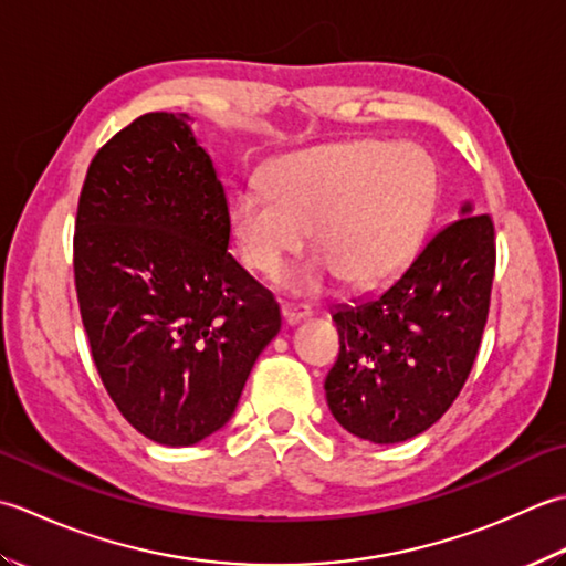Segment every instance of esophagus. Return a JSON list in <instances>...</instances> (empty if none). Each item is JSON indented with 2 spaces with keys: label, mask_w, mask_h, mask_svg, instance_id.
Here are the masks:
<instances>
[{
  "label": "esophagus",
  "mask_w": 566,
  "mask_h": 566,
  "mask_svg": "<svg viewBox=\"0 0 566 566\" xmlns=\"http://www.w3.org/2000/svg\"><path fill=\"white\" fill-rule=\"evenodd\" d=\"M281 317H283V325L293 327L297 322H303L310 317V310L307 307H300V305H283L281 307Z\"/></svg>",
  "instance_id": "1"
}]
</instances>
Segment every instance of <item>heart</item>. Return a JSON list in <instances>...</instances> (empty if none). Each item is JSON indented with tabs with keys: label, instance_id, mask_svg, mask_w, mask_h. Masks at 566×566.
Masks as SVG:
<instances>
[{
	"label": "heart",
	"instance_id": "heart-1",
	"mask_svg": "<svg viewBox=\"0 0 566 566\" xmlns=\"http://www.w3.org/2000/svg\"><path fill=\"white\" fill-rule=\"evenodd\" d=\"M434 202V166L420 146L349 142L307 148L266 170L232 205L241 261L275 279L303 249L317 259L291 275L295 291H317L329 275L364 291L394 279L418 251Z\"/></svg>",
	"mask_w": 566,
	"mask_h": 566
}]
</instances>
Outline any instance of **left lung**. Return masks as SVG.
<instances>
[{
    "label": "left lung",
    "mask_w": 566,
    "mask_h": 566,
    "mask_svg": "<svg viewBox=\"0 0 566 566\" xmlns=\"http://www.w3.org/2000/svg\"><path fill=\"white\" fill-rule=\"evenodd\" d=\"M384 291L334 310L337 364L327 406L344 430L406 442L442 418L464 388L486 327L495 271L489 214L464 202Z\"/></svg>",
    "instance_id": "left-lung-1"
}]
</instances>
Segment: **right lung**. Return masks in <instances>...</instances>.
<instances>
[{"instance_id":"1","label":"right lung","mask_w":566,"mask_h":566,"mask_svg":"<svg viewBox=\"0 0 566 566\" xmlns=\"http://www.w3.org/2000/svg\"><path fill=\"white\" fill-rule=\"evenodd\" d=\"M188 114L148 112L87 168L73 266L92 359L126 422L190 447L222 430L281 329L229 247V207Z\"/></svg>"}]
</instances>
